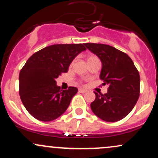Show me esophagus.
Here are the masks:
<instances>
[{
    "label": "esophagus",
    "instance_id": "esophagus-1",
    "mask_svg": "<svg viewBox=\"0 0 158 158\" xmlns=\"http://www.w3.org/2000/svg\"><path fill=\"white\" fill-rule=\"evenodd\" d=\"M87 91H88V90H85V89H82V88H80V89H79V93H81V94L86 93Z\"/></svg>",
    "mask_w": 158,
    "mask_h": 158
}]
</instances>
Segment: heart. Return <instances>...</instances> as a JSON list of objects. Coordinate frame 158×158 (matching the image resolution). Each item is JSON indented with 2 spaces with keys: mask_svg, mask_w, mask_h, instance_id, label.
I'll return each mask as SVG.
<instances>
[{
  "mask_svg": "<svg viewBox=\"0 0 158 158\" xmlns=\"http://www.w3.org/2000/svg\"><path fill=\"white\" fill-rule=\"evenodd\" d=\"M94 57H96V56H89V57H88V59H90V58H94Z\"/></svg>",
  "mask_w": 158,
  "mask_h": 158,
  "instance_id": "heart-1",
  "label": "heart"
}]
</instances>
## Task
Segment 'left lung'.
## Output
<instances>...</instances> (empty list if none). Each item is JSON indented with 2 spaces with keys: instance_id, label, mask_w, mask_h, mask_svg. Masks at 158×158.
Instances as JSON below:
<instances>
[{
  "instance_id": "obj_1",
  "label": "left lung",
  "mask_w": 158,
  "mask_h": 158,
  "mask_svg": "<svg viewBox=\"0 0 158 158\" xmlns=\"http://www.w3.org/2000/svg\"><path fill=\"white\" fill-rule=\"evenodd\" d=\"M102 62L101 80L108 85V92L98 94L90 104L92 111L106 122H117L126 117L137 103L139 96V74L126 53L110 45L85 44Z\"/></svg>"
}]
</instances>
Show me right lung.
<instances>
[{
  "instance_id": "1",
  "label": "right lung",
  "mask_w": 158,
  "mask_h": 158,
  "mask_svg": "<svg viewBox=\"0 0 158 158\" xmlns=\"http://www.w3.org/2000/svg\"><path fill=\"white\" fill-rule=\"evenodd\" d=\"M85 50V44H54L29 58L20 71L19 94L32 117L49 122L64 113L78 89L69 87L61 90L56 79L68 72L76 56Z\"/></svg>"
}]
</instances>
